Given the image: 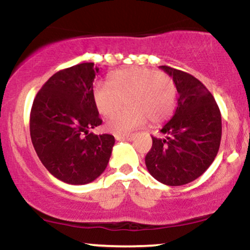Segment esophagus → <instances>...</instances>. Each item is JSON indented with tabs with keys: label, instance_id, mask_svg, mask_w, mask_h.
<instances>
[{
	"label": "esophagus",
	"instance_id": "1",
	"mask_svg": "<svg viewBox=\"0 0 250 250\" xmlns=\"http://www.w3.org/2000/svg\"><path fill=\"white\" fill-rule=\"evenodd\" d=\"M115 139L117 141H122V140H127V141H131L134 139V135H115Z\"/></svg>",
	"mask_w": 250,
	"mask_h": 250
}]
</instances>
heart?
I'll use <instances>...</instances> for the list:
<instances>
[{"label":"heart","instance_id":"b5f03b06","mask_svg":"<svg viewBox=\"0 0 250 250\" xmlns=\"http://www.w3.org/2000/svg\"><path fill=\"white\" fill-rule=\"evenodd\" d=\"M177 89L168 74L145 67H133L114 71L108 85L96 84L93 99L103 116H110L126 101L128 108L114 114L105 129L114 134H125L141 127L149 120L161 123L174 113Z\"/></svg>","mask_w":250,"mask_h":250}]
</instances>
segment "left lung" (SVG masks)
<instances>
[{
	"label": "left lung",
	"mask_w": 250,
	"mask_h": 250,
	"mask_svg": "<svg viewBox=\"0 0 250 250\" xmlns=\"http://www.w3.org/2000/svg\"><path fill=\"white\" fill-rule=\"evenodd\" d=\"M173 77L177 89V108L153 139L146 166L154 179L167 186L187 185L209 168L220 148L222 122L217 103L196 77L161 65Z\"/></svg>",
	"instance_id": "left-lung-1"
}]
</instances>
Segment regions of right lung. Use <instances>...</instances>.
<instances>
[{
  "mask_svg": "<svg viewBox=\"0 0 250 250\" xmlns=\"http://www.w3.org/2000/svg\"><path fill=\"white\" fill-rule=\"evenodd\" d=\"M99 68L80 63L57 71L40 89L30 111V137L47 170L69 185L93 182L104 171L115 139L89 130L102 123L93 99Z\"/></svg>",
  "mask_w": 250,
  "mask_h": 250,
  "instance_id": "obj_1",
  "label": "right lung"
}]
</instances>
